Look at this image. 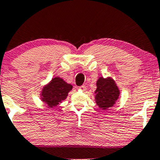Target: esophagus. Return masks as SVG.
<instances>
[{"mask_svg": "<svg viewBox=\"0 0 160 160\" xmlns=\"http://www.w3.org/2000/svg\"><path fill=\"white\" fill-rule=\"evenodd\" d=\"M79 89H81V90L82 91H85L86 90V86H85V85H82V86L79 87Z\"/></svg>", "mask_w": 160, "mask_h": 160, "instance_id": "obj_1", "label": "esophagus"}]
</instances>
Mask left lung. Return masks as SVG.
Listing matches in <instances>:
<instances>
[{
    "label": "left lung",
    "mask_w": 160,
    "mask_h": 160,
    "mask_svg": "<svg viewBox=\"0 0 160 160\" xmlns=\"http://www.w3.org/2000/svg\"><path fill=\"white\" fill-rule=\"evenodd\" d=\"M97 88L94 92L95 103L101 109L107 111L112 108L119 98L120 89L115 81L111 77H100L96 82Z\"/></svg>",
    "instance_id": "left-lung-1"
}]
</instances>
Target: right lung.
Returning <instances> with one entry per match:
<instances>
[{
  "label": "right lung",
  "mask_w": 160,
  "mask_h": 160,
  "mask_svg": "<svg viewBox=\"0 0 160 160\" xmlns=\"http://www.w3.org/2000/svg\"><path fill=\"white\" fill-rule=\"evenodd\" d=\"M72 85L67 83L60 77L55 76L41 90L40 99L48 108H53L66 100Z\"/></svg>",
  "instance_id": "1"
}]
</instances>
